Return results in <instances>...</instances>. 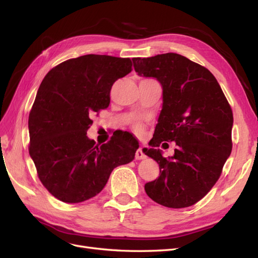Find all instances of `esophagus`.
Masks as SVG:
<instances>
[{
  "label": "esophagus",
  "instance_id": "34e87169",
  "mask_svg": "<svg viewBox=\"0 0 258 258\" xmlns=\"http://www.w3.org/2000/svg\"><path fill=\"white\" fill-rule=\"evenodd\" d=\"M135 157H136L137 160H141V159H144V158H145V154H144L142 148H139V150H137Z\"/></svg>",
  "mask_w": 258,
  "mask_h": 258
}]
</instances>
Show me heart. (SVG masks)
<instances>
[{
  "mask_svg": "<svg viewBox=\"0 0 258 258\" xmlns=\"http://www.w3.org/2000/svg\"><path fill=\"white\" fill-rule=\"evenodd\" d=\"M134 130L137 132V134H142L143 132V126L141 123H139V122H137V123H135L134 124Z\"/></svg>",
  "mask_w": 258,
  "mask_h": 258,
  "instance_id": "obj_1",
  "label": "heart"
}]
</instances>
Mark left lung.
Listing matches in <instances>:
<instances>
[{"label":"left lung","instance_id":"8db88e82","mask_svg":"<svg viewBox=\"0 0 258 258\" xmlns=\"http://www.w3.org/2000/svg\"><path fill=\"white\" fill-rule=\"evenodd\" d=\"M134 67L139 75L155 77L162 86L153 146L175 142L170 158L156 148L144 150L159 165V176L145 184V191L167 208L190 207L215 185L231 153V107L214 75L181 54L134 58Z\"/></svg>","mask_w":258,"mask_h":258}]
</instances>
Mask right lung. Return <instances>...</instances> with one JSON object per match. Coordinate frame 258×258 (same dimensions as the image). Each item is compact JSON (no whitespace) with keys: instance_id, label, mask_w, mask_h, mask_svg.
Returning <instances> with one entry per match:
<instances>
[{"instance_id":"add662e5","label":"right lung","mask_w":258,"mask_h":258,"mask_svg":"<svg viewBox=\"0 0 258 258\" xmlns=\"http://www.w3.org/2000/svg\"><path fill=\"white\" fill-rule=\"evenodd\" d=\"M131 70L130 58L85 54L44 77L29 115V153L54 198L79 204L95 197L114 168L135 158L138 147L119 136L102 145L87 138L91 115L110 105L113 84Z\"/></svg>"}]
</instances>
